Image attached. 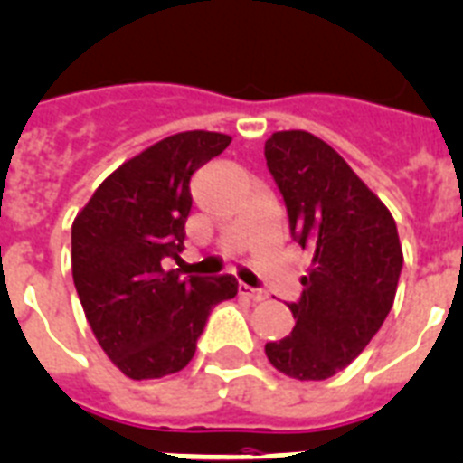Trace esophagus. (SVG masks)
Returning <instances> with one entry per match:
<instances>
[{"label": "esophagus", "instance_id": "obj_1", "mask_svg": "<svg viewBox=\"0 0 463 463\" xmlns=\"http://www.w3.org/2000/svg\"><path fill=\"white\" fill-rule=\"evenodd\" d=\"M239 296L248 298V300H253V303H262V300H265V298H267V293L260 291V288H250V286L241 284L239 286Z\"/></svg>", "mask_w": 463, "mask_h": 463}]
</instances>
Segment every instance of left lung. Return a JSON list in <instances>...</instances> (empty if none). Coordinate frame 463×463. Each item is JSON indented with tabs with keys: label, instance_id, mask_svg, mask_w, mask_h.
I'll list each match as a JSON object with an SVG mask.
<instances>
[{
	"label": "left lung",
	"instance_id": "obj_1",
	"mask_svg": "<svg viewBox=\"0 0 463 463\" xmlns=\"http://www.w3.org/2000/svg\"><path fill=\"white\" fill-rule=\"evenodd\" d=\"M265 158L293 239L312 253L303 296L288 305L296 326L267 343L265 354L286 376L324 381L345 369L385 322L402 246L391 210L324 139L305 129L274 132Z\"/></svg>",
	"mask_w": 463,
	"mask_h": 463
}]
</instances>
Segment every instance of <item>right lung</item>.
I'll list each match as a JSON object with an SVG mask.
<instances>
[{
    "label": "right lung",
    "instance_id": "1",
    "mask_svg": "<svg viewBox=\"0 0 463 463\" xmlns=\"http://www.w3.org/2000/svg\"><path fill=\"white\" fill-rule=\"evenodd\" d=\"M222 132L191 129L156 141L103 179L72 222V281L110 362L146 381L182 372L210 309L234 298L232 274L165 272L184 250L189 179L229 146Z\"/></svg>",
    "mask_w": 463,
    "mask_h": 463
}]
</instances>
